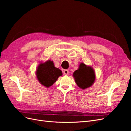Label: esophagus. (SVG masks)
<instances>
[{
	"label": "esophagus",
	"instance_id": "1",
	"mask_svg": "<svg viewBox=\"0 0 131 131\" xmlns=\"http://www.w3.org/2000/svg\"><path fill=\"white\" fill-rule=\"evenodd\" d=\"M63 73H64V75H68L69 74V70L67 69H65L63 70Z\"/></svg>",
	"mask_w": 131,
	"mask_h": 131
}]
</instances>
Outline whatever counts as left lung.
I'll use <instances>...</instances> for the list:
<instances>
[{"mask_svg":"<svg viewBox=\"0 0 131 131\" xmlns=\"http://www.w3.org/2000/svg\"><path fill=\"white\" fill-rule=\"evenodd\" d=\"M75 82L82 89L88 88L93 84L95 80V74L93 69L81 63L79 69L73 73Z\"/></svg>","mask_w":131,"mask_h":131,"instance_id":"8db88e82","label":"left lung"}]
</instances>
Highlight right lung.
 Masks as SVG:
<instances>
[{
  "label": "right lung",
  "instance_id": "right-lung-1",
  "mask_svg": "<svg viewBox=\"0 0 131 131\" xmlns=\"http://www.w3.org/2000/svg\"><path fill=\"white\" fill-rule=\"evenodd\" d=\"M62 75L61 70L54 67L53 62L51 61L39 64L37 71L39 81L46 88L52 86Z\"/></svg>",
  "mask_w": 131,
  "mask_h": 131
}]
</instances>
